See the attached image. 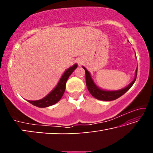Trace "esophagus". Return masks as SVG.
<instances>
[{
	"mask_svg": "<svg viewBox=\"0 0 153 153\" xmlns=\"http://www.w3.org/2000/svg\"><path fill=\"white\" fill-rule=\"evenodd\" d=\"M78 63H79V65H81L82 62H81V61H79V62H78Z\"/></svg>",
	"mask_w": 153,
	"mask_h": 153,
	"instance_id": "obj_1",
	"label": "esophagus"
}]
</instances>
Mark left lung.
<instances>
[{
  "label": "left lung",
  "mask_w": 153,
  "mask_h": 153,
  "mask_svg": "<svg viewBox=\"0 0 153 153\" xmlns=\"http://www.w3.org/2000/svg\"><path fill=\"white\" fill-rule=\"evenodd\" d=\"M82 67L84 69L85 72H86V86L90 94H91L95 98H97V99L100 100H105V101H109V100H113L117 99V98H120L123 94H125L127 91H128L129 88L132 86V85L136 81L137 76V71H138V67H137L135 72V77H134V79L128 86H127L126 87L123 88L118 90H105L100 88L99 87L97 86L94 82V80L92 79L90 72L87 70L86 67H84V66Z\"/></svg>",
  "instance_id": "1"
}]
</instances>
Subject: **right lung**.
Wrapping results in <instances>:
<instances>
[{
  "label": "right lung",
  "instance_id": "1",
  "mask_svg": "<svg viewBox=\"0 0 153 153\" xmlns=\"http://www.w3.org/2000/svg\"><path fill=\"white\" fill-rule=\"evenodd\" d=\"M77 65L76 63L73 66H71L67 69L64 72L63 76H61V79H59L58 84L55 86L52 91L49 93L48 95H46L45 97L40 100H28L31 104L36 106V107L45 108L49 107V106L53 105L56 104L60 100L61 98L63 97V95L65 90L66 82L68 79L69 77L71 76V74L73 73L74 71L77 68Z\"/></svg>",
  "mask_w": 153,
  "mask_h": 153
}]
</instances>
